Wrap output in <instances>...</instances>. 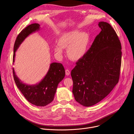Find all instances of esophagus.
I'll use <instances>...</instances> for the list:
<instances>
[{
  "instance_id": "obj_1",
  "label": "esophagus",
  "mask_w": 134,
  "mask_h": 134,
  "mask_svg": "<svg viewBox=\"0 0 134 134\" xmlns=\"http://www.w3.org/2000/svg\"><path fill=\"white\" fill-rule=\"evenodd\" d=\"M65 73H66V75L69 76L70 75V71L68 69H66Z\"/></svg>"
}]
</instances>
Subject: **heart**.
Listing matches in <instances>:
<instances>
[{"mask_svg": "<svg viewBox=\"0 0 134 134\" xmlns=\"http://www.w3.org/2000/svg\"><path fill=\"white\" fill-rule=\"evenodd\" d=\"M90 36L86 32L74 30L63 34L58 40V44L55 46V53L59 57L63 54V49H67L69 59L77 62L82 59L86 54Z\"/></svg>", "mask_w": 134, "mask_h": 134, "instance_id": "b5f03b06", "label": "heart"}]
</instances>
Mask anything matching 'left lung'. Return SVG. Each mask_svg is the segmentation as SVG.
Listing matches in <instances>:
<instances>
[{"label":"left lung","instance_id":"left-lung-1","mask_svg":"<svg viewBox=\"0 0 134 134\" xmlns=\"http://www.w3.org/2000/svg\"><path fill=\"white\" fill-rule=\"evenodd\" d=\"M98 26L101 31L71 71L75 99L85 107L93 106L106 97L118 82L120 75V40L110 24L100 21Z\"/></svg>","mask_w":134,"mask_h":134}]
</instances>
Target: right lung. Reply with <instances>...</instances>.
Wrapping results in <instances>:
<instances>
[{
    "mask_svg": "<svg viewBox=\"0 0 134 134\" xmlns=\"http://www.w3.org/2000/svg\"><path fill=\"white\" fill-rule=\"evenodd\" d=\"M40 25L32 24L18 35L14 47L13 64L15 62L16 52L21 43L30 34L40 29ZM13 76L16 86L25 98L31 104L37 106H45L54 100L58 83L64 79L65 71L60 63L51 64L49 70L43 78L38 83L30 85L23 83L16 75L13 68Z\"/></svg>",
    "mask_w": 134,
    "mask_h": 134,
    "instance_id": "right-lung-1",
    "label": "right lung"
}]
</instances>
